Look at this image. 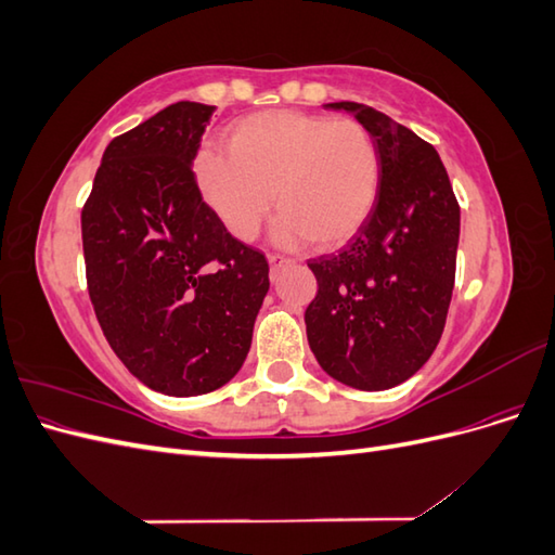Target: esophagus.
<instances>
[{"label": "esophagus", "mask_w": 555, "mask_h": 555, "mask_svg": "<svg viewBox=\"0 0 555 555\" xmlns=\"http://www.w3.org/2000/svg\"><path fill=\"white\" fill-rule=\"evenodd\" d=\"M268 263H271V275L275 278L284 266H292L294 261L289 257H282V255H268Z\"/></svg>", "instance_id": "34e87169"}]
</instances>
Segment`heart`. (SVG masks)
Here are the masks:
<instances>
[{
	"mask_svg": "<svg viewBox=\"0 0 555 555\" xmlns=\"http://www.w3.org/2000/svg\"><path fill=\"white\" fill-rule=\"evenodd\" d=\"M196 178L236 241L259 236L275 192L280 245L338 247L375 206L379 153L373 133L351 117L263 111L231 127L229 150H201Z\"/></svg>",
	"mask_w": 555,
	"mask_h": 555,
	"instance_id": "1",
	"label": "heart"
}]
</instances>
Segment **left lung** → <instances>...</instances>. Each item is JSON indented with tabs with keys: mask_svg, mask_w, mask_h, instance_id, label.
<instances>
[{
	"mask_svg": "<svg viewBox=\"0 0 555 555\" xmlns=\"http://www.w3.org/2000/svg\"><path fill=\"white\" fill-rule=\"evenodd\" d=\"M379 153V190L361 229L338 255L310 259L317 296L306 310L312 354L361 391L410 379L438 347L447 324L461 208L430 143L389 115L357 102Z\"/></svg>",
	"mask_w": 555,
	"mask_h": 555,
	"instance_id": "left-lung-1",
	"label": "left lung"
}]
</instances>
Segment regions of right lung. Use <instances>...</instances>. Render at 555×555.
I'll return each instance as SVG.
<instances>
[{
    "mask_svg": "<svg viewBox=\"0 0 555 555\" xmlns=\"http://www.w3.org/2000/svg\"><path fill=\"white\" fill-rule=\"evenodd\" d=\"M215 106L178 102L115 137L80 212L94 314L127 371L166 396L220 389L241 371L271 287L192 171Z\"/></svg>",
    "mask_w": 555,
    "mask_h": 555,
    "instance_id": "add662e5",
    "label": "right lung"
}]
</instances>
